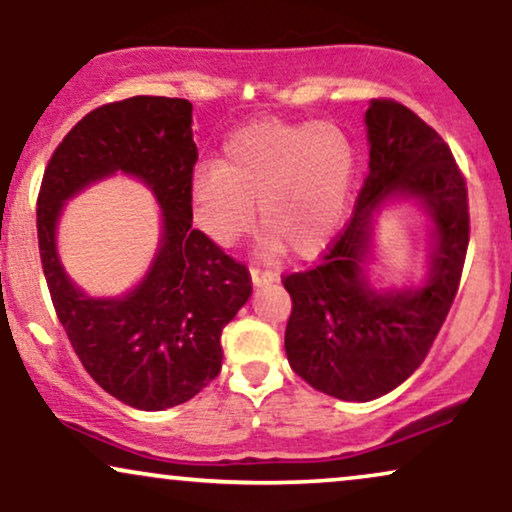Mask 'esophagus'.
I'll list each match as a JSON object with an SVG mask.
<instances>
[{"instance_id": "1", "label": "esophagus", "mask_w": 512, "mask_h": 512, "mask_svg": "<svg viewBox=\"0 0 512 512\" xmlns=\"http://www.w3.org/2000/svg\"><path fill=\"white\" fill-rule=\"evenodd\" d=\"M250 279H252V286H264V284H272V281H276V274L267 272V269L250 267Z\"/></svg>"}]
</instances>
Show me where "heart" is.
<instances>
[{"label":"heart","instance_id":"1","mask_svg":"<svg viewBox=\"0 0 512 512\" xmlns=\"http://www.w3.org/2000/svg\"><path fill=\"white\" fill-rule=\"evenodd\" d=\"M358 173V151L337 122L260 120L223 144L221 163L190 178L195 223L216 245H233L255 223L267 250L313 257L337 236Z\"/></svg>","mask_w":512,"mask_h":512}]
</instances>
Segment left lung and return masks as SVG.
Wrapping results in <instances>:
<instances>
[{
	"label": "left lung",
	"mask_w": 512,
	"mask_h": 512,
	"mask_svg": "<svg viewBox=\"0 0 512 512\" xmlns=\"http://www.w3.org/2000/svg\"><path fill=\"white\" fill-rule=\"evenodd\" d=\"M363 120L370 161L354 216L315 269L284 279L291 368L344 402L383 397L421 366L455 301L469 243L467 187L436 129L395 101H370ZM399 201L429 221L425 276L375 287L374 219Z\"/></svg>",
	"instance_id": "8db88e82"
}]
</instances>
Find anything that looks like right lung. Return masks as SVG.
<instances>
[{"mask_svg": "<svg viewBox=\"0 0 512 512\" xmlns=\"http://www.w3.org/2000/svg\"><path fill=\"white\" fill-rule=\"evenodd\" d=\"M195 161L192 103L134 96L76 122L40 185L38 245L57 317L88 375L142 411L178 407L219 375L223 327L252 293L248 267L192 228ZM117 172L150 187L162 233L134 290L88 297L61 267L56 226L69 198Z\"/></svg>", "mask_w": 512, "mask_h": 512, "instance_id": "obj_1", "label": "right lung"}]
</instances>
